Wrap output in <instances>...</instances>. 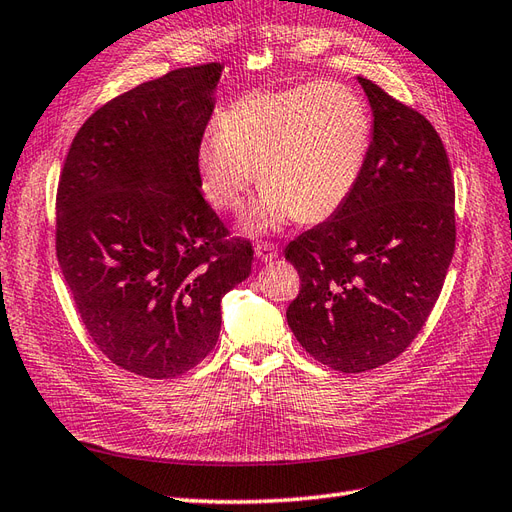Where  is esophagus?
Here are the masks:
<instances>
[{"label": "esophagus", "mask_w": 512, "mask_h": 512, "mask_svg": "<svg viewBox=\"0 0 512 512\" xmlns=\"http://www.w3.org/2000/svg\"><path fill=\"white\" fill-rule=\"evenodd\" d=\"M277 255H279V251H277V246H274V244H259L255 248V257L261 261V264L274 261V259H277Z\"/></svg>", "instance_id": "1"}]
</instances>
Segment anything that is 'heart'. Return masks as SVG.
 Here are the masks:
<instances>
[{"label":"heart","mask_w":512,"mask_h":512,"mask_svg":"<svg viewBox=\"0 0 512 512\" xmlns=\"http://www.w3.org/2000/svg\"><path fill=\"white\" fill-rule=\"evenodd\" d=\"M372 121L363 99L333 82L253 90L218 116L194 151L201 192L218 212H238L259 179L242 229L279 231L292 220L331 218L368 160Z\"/></svg>","instance_id":"1"}]
</instances>
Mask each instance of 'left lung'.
I'll list each match as a JSON object with an SVG mask.
<instances>
[{
    "label": "left lung",
    "instance_id": "obj_1",
    "mask_svg": "<svg viewBox=\"0 0 512 512\" xmlns=\"http://www.w3.org/2000/svg\"><path fill=\"white\" fill-rule=\"evenodd\" d=\"M372 142L348 201L285 248L300 274L287 324L311 357L346 374L396 359L422 331L454 255V181L422 114L357 77Z\"/></svg>",
    "mask_w": 512,
    "mask_h": 512
}]
</instances>
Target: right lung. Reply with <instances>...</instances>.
<instances>
[{"label": "right lung", "mask_w": 512, "mask_h": 512, "mask_svg": "<svg viewBox=\"0 0 512 512\" xmlns=\"http://www.w3.org/2000/svg\"><path fill=\"white\" fill-rule=\"evenodd\" d=\"M222 64L170 71L80 127L56 199V251L77 313L119 368L173 378L218 342L222 296L251 274L201 194L196 144Z\"/></svg>", "instance_id": "add662e5"}]
</instances>
